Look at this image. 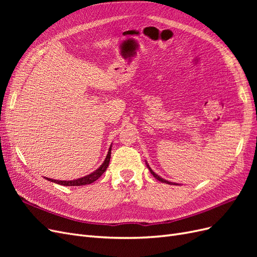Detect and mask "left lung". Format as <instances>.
Here are the masks:
<instances>
[{
	"instance_id": "1",
	"label": "left lung",
	"mask_w": 257,
	"mask_h": 257,
	"mask_svg": "<svg viewBox=\"0 0 257 257\" xmlns=\"http://www.w3.org/2000/svg\"><path fill=\"white\" fill-rule=\"evenodd\" d=\"M146 164H147V167L148 168H149V170H150V173L153 175V177L155 178V179H158V180L159 181H161V182H163V183H167V184H173V185H178L177 183H174V182H169V181H167V180H165V179H163V178H161L160 176H158L157 174H155L154 172H153V170L150 168V166L149 165H148V163L146 162Z\"/></svg>"
}]
</instances>
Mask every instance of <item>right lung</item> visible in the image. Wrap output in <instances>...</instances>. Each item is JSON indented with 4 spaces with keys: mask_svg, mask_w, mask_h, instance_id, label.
Returning a JSON list of instances; mask_svg holds the SVG:
<instances>
[{
    "mask_svg": "<svg viewBox=\"0 0 257 257\" xmlns=\"http://www.w3.org/2000/svg\"><path fill=\"white\" fill-rule=\"evenodd\" d=\"M110 155H111V146L109 148V150H108V154L105 159V161L103 162V164L100 165L95 172L91 173L90 175L84 176L82 178L79 179H76V180H69V181H64V180H56V179H50V178H46L48 181L54 182L57 184H61V185H65V186H80V185H85V184H90L92 182L96 181L97 179L102 176L105 170L107 169L108 165H109V162H110Z\"/></svg>",
    "mask_w": 257,
    "mask_h": 257,
    "instance_id": "obj_1",
    "label": "right lung"
}]
</instances>
